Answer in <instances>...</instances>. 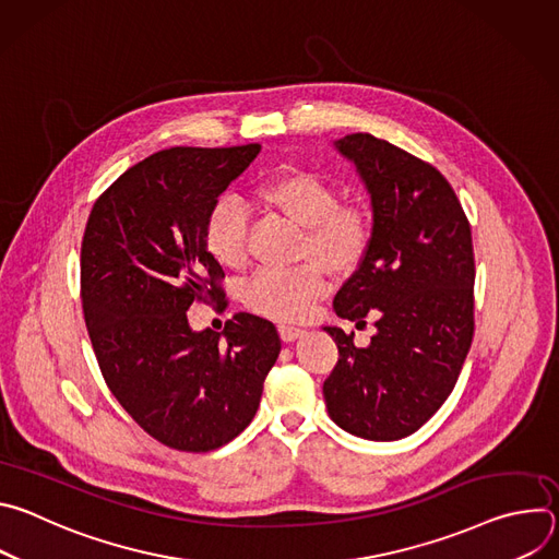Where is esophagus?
Segmentation results:
<instances>
[{
	"instance_id": "34e87169",
	"label": "esophagus",
	"mask_w": 559,
	"mask_h": 559,
	"mask_svg": "<svg viewBox=\"0 0 559 559\" xmlns=\"http://www.w3.org/2000/svg\"><path fill=\"white\" fill-rule=\"evenodd\" d=\"M278 334H281V338H283L285 343H292V341H296V338L302 336V330H300V328H294V325H281V328H278Z\"/></svg>"
}]
</instances>
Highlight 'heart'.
<instances>
[{
	"label": "heart",
	"mask_w": 559,
	"mask_h": 559,
	"mask_svg": "<svg viewBox=\"0 0 559 559\" xmlns=\"http://www.w3.org/2000/svg\"><path fill=\"white\" fill-rule=\"evenodd\" d=\"M265 205L302 227L296 267L261 270L246 285V305L274 321H300L311 305L328 292L326 263L332 272L354 270L367 254L373 223L362 205H338V192L311 173H285L265 181L259 190ZM248 205L231 194L210 207L203 241L223 267H243L248 261Z\"/></svg>",
	"instance_id": "1"
}]
</instances>
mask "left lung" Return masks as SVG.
<instances>
[{
    "instance_id": "obj_1",
    "label": "left lung",
    "mask_w": 559,
    "mask_h": 559,
    "mask_svg": "<svg viewBox=\"0 0 559 559\" xmlns=\"http://www.w3.org/2000/svg\"><path fill=\"white\" fill-rule=\"evenodd\" d=\"M373 210L371 243L334 298L341 318H376L369 347L325 332L338 362L323 384L332 420L367 440L418 431L449 397L473 341L475 259L451 183L423 158L367 132L336 141Z\"/></svg>"
}]
</instances>
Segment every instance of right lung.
<instances>
[{
  "instance_id": "obj_1",
  "label": "right lung",
  "mask_w": 559,
  "mask_h": 559,
  "mask_svg": "<svg viewBox=\"0 0 559 559\" xmlns=\"http://www.w3.org/2000/svg\"><path fill=\"white\" fill-rule=\"evenodd\" d=\"M259 152H154L95 201L86 223L82 307L102 376L130 418L177 451L207 453L241 433L281 352L274 323L254 313H234L221 334L188 325L192 302L227 307L203 227Z\"/></svg>"
}]
</instances>
